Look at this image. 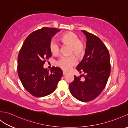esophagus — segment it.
<instances>
[{
	"label": "esophagus",
	"mask_w": 128,
	"mask_h": 128,
	"mask_svg": "<svg viewBox=\"0 0 128 128\" xmlns=\"http://www.w3.org/2000/svg\"><path fill=\"white\" fill-rule=\"evenodd\" d=\"M66 72H62V74H63V75H66Z\"/></svg>",
	"instance_id": "esophagus-1"
}]
</instances>
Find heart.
<instances>
[{
    "instance_id": "b5f03b06",
    "label": "heart",
    "mask_w": 128,
    "mask_h": 128,
    "mask_svg": "<svg viewBox=\"0 0 128 128\" xmlns=\"http://www.w3.org/2000/svg\"><path fill=\"white\" fill-rule=\"evenodd\" d=\"M60 40L64 44L71 46L70 50L71 53H74L78 56H80L85 52L84 44L74 33L68 32L62 34L60 37ZM50 48L52 53L54 55L57 54L60 50L59 43L55 39H52L50 42ZM76 62L77 59L74 55L63 56L60 57L56 64L64 70H69Z\"/></svg>"
}]
</instances>
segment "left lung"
<instances>
[{"mask_svg": "<svg viewBox=\"0 0 128 128\" xmlns=\"http://www.w3.org/2000/svg\"><path fill=\"white\" fill-rule=\"evenodd\" d=\"M86 37L85 54L76 69L84 73V80L74 76L69 85L70 93L75 98L86 102L96 98L107 84L110 72L109 52L97 36L82 30Z\"/></svg>", "mask_w": 128, "mask_h": 128, "instance_id": "1", "label": "left lung"}]
</instances>
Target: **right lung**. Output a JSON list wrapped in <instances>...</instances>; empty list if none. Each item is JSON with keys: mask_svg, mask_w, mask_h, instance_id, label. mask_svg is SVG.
Here are the masks:
<instances>
[{"mask_svg": "<svg viewBox=\"0 0 128 128\" xmlns=\"http://www.w3.org/2000/svg\"><path fill=\"white\" fill-rule=\"evenodd\" d=\"M60 30L43 28L29 34L19 52L18 73L21 83L32 96L42 97L55 90L62 76V69L52 67L50 72L44 69L46 60L52 56L50 48L52 37Z\"/></svg>", "mask_w": 128, "mask_h": 128, "instance_id": "obj_1", "label": "right lung"}]
</instances>
